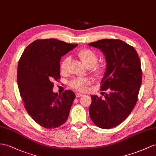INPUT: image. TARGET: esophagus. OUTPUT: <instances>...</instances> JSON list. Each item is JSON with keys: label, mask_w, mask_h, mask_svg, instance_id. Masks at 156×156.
I'll return each instance as SVG.
<instances>
[{"label": "esophagus", "mask_w": 156, "mask_h": 156, "mask_svg": "<svg viewBox=\"0 0 156 156\" xmlns=\"http://www.w3.org/2000/svg\"><path fill=\"white\" fill-rule=\"evenodd\" d=\"M82 96H83V94H80V93H78V92L76 93V98L82 97Z\"/></svg>", "instance_id": "1"}]
</instances>
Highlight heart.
Segmentation results:
<instances>
[{
  "mask_svg": "<svg viewBox=\"0 0 156 156\" xmlns=\"http://www.w3.org/2000/svg\"><path fill=\"white\" fill-rule=\"evenodd\" d=\"M78 58L82 62L87 68L94 67L98 61V56L95 52L90 49H82L77 53ZM70 57H66L62 60L61 64V70L62 73H65L68 70L70 64ZM102 71V68L99 66L95 68L94 72L95 74L100 73ZM89 83V80L86 78H75L70 83V86L73 88L79 91H84L86 86Z\"/></svg>",
  "mask_w": 156,
  "mask_h": 156,
  "instance_id": "heart-1",
  "label": "heart"
}]
</instances>
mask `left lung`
Listing matches in <instances>:
<instances>
[{
  "mask_svg": "<svg viewBox=\"0 0 156 156\" xmlns=\"http://www.w3.org/2000/svg\"><path fill=\"white\" fill-rule=\"evenodd\" d=\"M88 45L105 56L101 90L109 91L103 99L91 95L90 116L99 128L109 129L125 121L136 103L142 76L140 61L134 48L121 40L104 39Z\"/></svg>",
  "mask_w": 156,
  "mask_h": 156,
  "instance_id": "left-lung-1",
  "label": "left lung"
}]
</instances>
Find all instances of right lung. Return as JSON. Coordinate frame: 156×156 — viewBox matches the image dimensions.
<instances>
[{
  "label": "right lung",
  "mask_w": 156,
  "mask_h": 156,
  "mask_svg": "<svg viewBox=\"0 0 156 156\" xmlns=\"http://www.w3.org/2000/svg\"><path fill=\"white\" fill-rule=\"evenodd\" d=\"M55 39H37L27 46L21 56L17 82L27 112L39 125L55 129L63 125L76 98L66 90L58 95L53 91V80L60 75L61 57L77 47Z\"/></svg>",
  "instance_id": "1"
}]
</instances>
